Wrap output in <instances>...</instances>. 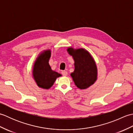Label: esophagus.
<instances>
[{
	"instance_id": "1",
	"label": "esophagus",
	"mask_w": 133,
	"mask_h": 133,
	"mask_svg": "<svg viewBox=\"0 0 133 133\" xmlns=\"http://www.w3.org/2000/svg\"><path fill=\"white\" fill-rule=\"evenodd\" d=\"M62 74L63 76H67V74H68V73H67V72L66 71H62Z\"/></svg>"
}]
</instances>
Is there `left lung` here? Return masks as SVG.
<instances>
[{"instance_id":"obj_1","label":"left lung","mask_w":133,"mask_h":133,"mask_svg":"<svg viewBox=\"0 0 133 133\" xmlns=\"http://www.w3.org/2000/svg\"><path fill=\"white\" fill-rule=\"evenodd\" d=\"M67 51L74 61V71L70 74L78 88H89L97 80L98 70L94 59L88 51L83 48H67Z\"/></svg>"}]
</instances>
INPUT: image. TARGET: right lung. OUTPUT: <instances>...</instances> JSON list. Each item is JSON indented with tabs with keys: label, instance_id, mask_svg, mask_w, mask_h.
<instances>
[{
	"label": "right lung",
	"instance_id": "1",
	"mask_svg": "<svg viewBox=\"0 0 133 133\" xmlns=\"http://www.w3.org/2000/svg\"><path fill=\"white\" fill-rule=\"evenodd\" d=\"M51 55L50 49L39 53L32 67V77L37 86L43 89H49L54 83L56 78L62 75L51 68L49 60Z\"/></svg>",
	"mask_w": 133,
	"mask_h": 133
}]
</instances>
